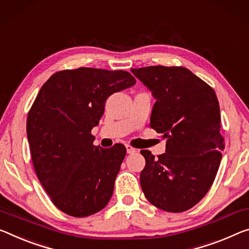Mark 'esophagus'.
Masks as SVG:
<instances>
[{
  "label": "esophagus",
  "instance_id": "34e87169",
  "mask_svg": "<svg viewBox=\"0 0 249 249\" xmlns=\"http://www.w3.org/2000/svg\"><path fill=\"white\" fill-rule=\"evenodd\" d=\"M126 152H127V154H134L137 152V149L132 147L131 145H126Z\"/></svg>",
  "mask_w": 249,
  "mask_h": 249
}]
</instances>
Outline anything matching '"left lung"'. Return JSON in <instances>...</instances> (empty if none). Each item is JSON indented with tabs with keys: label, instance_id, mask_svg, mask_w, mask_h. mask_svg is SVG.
<instances>
[{
	"label": "left lung",
	"instance_id": "8db88e82",
	"mask_svg": "<svg viewBox=\"0 0 249 249\" xmlns=\"http://www.w3.org/2000/svg\"><path fill=\"white\" fill-rule=\"evenodd\" d=\"M156 102L151 127L166 139V151L156 159L143 149L141 186L160 210L181 213L210 191L224 148L220 110L215 90L191 71L179 66L132 69Z\"/></svg>",
	"mask_w": 249,
	"mask_h": 249
}]
</instances>
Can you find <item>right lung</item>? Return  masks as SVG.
<instances>
[{"label": "right lung", "mask_w": 249, "mask_h": 249, "mask_svg": "<svg viewBox=\"0 0 249 249\" xmlns=\"http://www.w3.org/2000/svg\"><path fill=\"white\" fill-rule=\"evenodd\" d=\"M135 83L125 71L80 68L53 74L39 89L27 115V140L39 181L65 214L86 217L108 204L126 148L94 146L90 131L107 97Z\"/></svg>", "instance_id": "1"}]
</instances>
